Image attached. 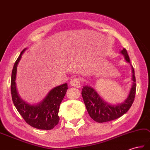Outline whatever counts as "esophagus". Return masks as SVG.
Here are the masks:
<instances>
[{"instance_id":"esophagus-1","label":"esophagus","mask_w":150,"mask_h":150,"mask_svg":"<svg viewBox=\"0 0 150 150\" xmlns=\"http://www.w3.org/2000/svg\"><path fill=\"white\" fill-rule=\"evenodd\" d=\"M70 84L74 87L79 88L80 86V79L78 78H73L70 81Z\"/></svg>"}]
</instances>
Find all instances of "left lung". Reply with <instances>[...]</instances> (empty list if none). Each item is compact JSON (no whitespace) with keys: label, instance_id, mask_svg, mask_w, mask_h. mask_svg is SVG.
I'll return each mask as SVG.
<instances>
[{"label":"left lung","instance_id":"left-lung-1","mask_svg":"<svg viewBox=\"0 0 150 150\" xmlns=\"http://www.w3.org/2000/svg\"><path fill=\"white\" fill-rule=\"evenodd\" d=\"M121 53L124 56L126 61L130 64V60L126 49H123ZM132 72L133 83L130 91L127 98L121 104L114 105L108 104L103 100L97 92L91 86L88 85L83 86L81 95L86 110L93 120L98 122H108L120 117L128 111L134 103L136 91L135 72L132 66Z\"/></svg>","mask_w":150,"mask_h":150}]
</instances>
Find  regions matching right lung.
Returning <instances> with one entry per match:
<instances>
[{
    "mask_svg": "<svg viewBox=\"0 0 150 150\" xmlns=\"http://www.w3.org/2000/svg\"><path fill=\"white\" fill-rule=\"evenodd\" d=\"M26 50L21 52L13 66L11 79L12 100L19 114L25 121L33 128L40 129H51L58 124L59 105L66 94L68 86L64 83L52 88L43 100L36 105H29L20 98L16 87V75L17 65L22 55Z\"/></svg>",
    "mask_w": 150,
    "mask_h": 150,
    "instance_id": "1",
    "label": "right lung"
}]
</instances>
